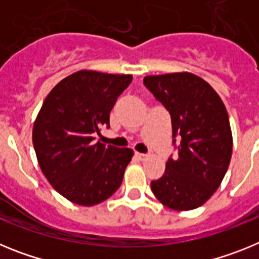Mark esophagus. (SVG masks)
<instances>
[{"mask_svg": "<svg viewBox=\"0 0 259 259\" xmlns=\"http://www.w3.org/2000/svg\"><path fill=\"white\" fill-rule=\"evenodd\" d=\"M135 155H136L137 159H140V161H143V159H145L146 157H148V154H145V153H135Z\"/></svg>", "mask_w": 259, "mask_h": 259, "instance_id": "1", "label": "esophagus"}]
</instances>
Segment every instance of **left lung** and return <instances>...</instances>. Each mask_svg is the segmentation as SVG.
Returning <instances> with one entry per match:
<instances>
[{"mask_svg":"<svg viewBox=\"0 0 259 259\" xmlns=\"http://www.w3.org/2000/svg\"><path fill=\"white\" fill-rule=\"evenodd\" d=\"M144 85L170 113L178 150L163 175L150 183L153 193L172 210L196 209L219 188L230 166L227 110L209 83L189 72L146 76Z\"/></svg>","mask_w":259,"mask_h":259,"instance_id":"8db88e82","label":"left lung"}]
</instances>
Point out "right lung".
I'll return each mask as SVG.
<instances>
[{"label":"right lung","mask_w":259,"mask_h":259,"mask_svg":"<svg viewBox=\"0 0 259 259\" xmlns=\"http://www.w3.org/2000/svg\"><path fill=\"white\" fill-rule=\"evenodd\" d=\"M132 81L131 75L77 71L45 98L32 131L41 171L71 202L93 206L116 192L131 161L128 148L95 143L110 127V111Z\"/></svg>","instance_id":"obj_1"}]
</instances>
